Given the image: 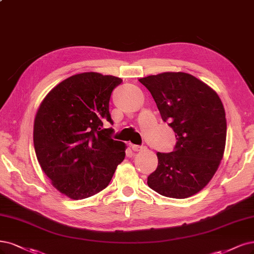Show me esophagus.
Listing matches in <instances>:
<instances>
[{
  "label": "esophagus",
  "instance_id": "1",
  "mask_svg": "<svg viewBox=\"0 0 254 254\" xmlns=\"http://www.w3.org/2000/svg\"><path fill=\"white\" fill-rule=\"evenodd\" d=\"M131 148H132L133 151H139L141 149H143V146H141V145H131Z\"/></svg>",
  "mask_w": 254,
  "mask_h": 254
}]
</instances>
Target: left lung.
Returning <instances> with one entry per match:
<instances>
[{
	"instance_id": "obj_1",
	"label": "left lung",
	"mask_w": 254,
	"mask_h": 254,
	"mask_svg": "<svg viewBox=\"0 0 254 254\" xmlns=\"http://www.w3.org/2000/svg\"><path fill=\"white\" fill-rule=\"evenodd\" d=\"M150 91L177 143L168 153L157 152V168L147 184L161 195L186 198L202 190L223 159L227 123L214 90L185 72H164L139 78Z\"/></svg>"
}]
</instances>
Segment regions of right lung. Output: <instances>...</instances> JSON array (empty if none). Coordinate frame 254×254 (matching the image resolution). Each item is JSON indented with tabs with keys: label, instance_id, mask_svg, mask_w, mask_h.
Returning a JSON list of instances; mask_svg holds the SVG:
<instances>
[{
	"label": "right lung",
	"instance_id": "right-lung-1",
	"mask_svg": "<svg viewBox=\"0 0 254 254\" xmlns=\"http://www.w3.org/2000/svg\"><path fill=\"white\" fill-rule=\"evenodd\" d=\"M122 78L84 72L66 78L44 99L33 126L34 150L43 171L61 193L83 199L106 188L125 144L111 137L113 89Z\"/></svg>",
	"mask_w": 254,
	"mask_h": 254
}]
</instances>
